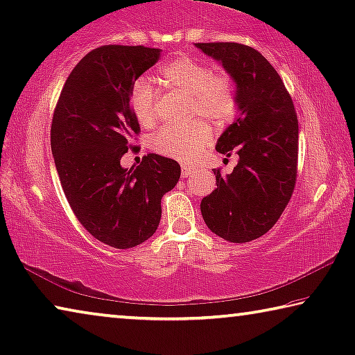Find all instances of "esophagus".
<instances>
[{
	"instance_id": "obj_1",
	"label": "esophagus",
	"mask_w": 355,
	"mask_h": 355,
	"mask_svg": "<svg viewBox=\"0 0 355 355\" xmlns=\"http://www.w3.org/2000/svg\"><path fill=\"white\" fill-rule=\"evenodd\" d=\"M196 171L193 167H188V166H182V177L183 178H189V177H193V173H194Z\"/></svg>"
}]
</instances>
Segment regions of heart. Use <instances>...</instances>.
<instances>
[{
    "label": "heart",
    "instance_id": "1",
    "mask_svg": "<svg viewBox=\"0 0 355 355\" xmlns=\"http://www.w3.org/2000/svg\"><path fill=\"white\" fill-rule=\"evenodd\" d=\"M159 76L168 87L193 96L191 115H202L216 125L230 121L237 112V93L232 78L215 72L210 64L193 56H178L161 67ZM131 107L145 126L153 125L156 92L145 77H139L131 88ZM211 140V129L204 121H193L183 128L167 126L151 137L156 153L180 161H193Z\"/></svg>",
    "mask_w": 355,
    "mask_h": 355
}]
</instances>
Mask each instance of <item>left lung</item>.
I'll return each instance as SVG.
<instances>
[{"mask_svg": "<svg viewBox=\"0 0 355 355\" xmlns=\"http://www.w3.org/2000/svg\"><path fill=\"white\" fill-rule=\"evenodd\" d=\"M202 53L223 64L235 83L239 115L216 142V151L239 155L216 189L200 202L207 227L232 243L267 234L294 193L299 121L275 67L252 47L235 42H198Z\"/></svg>", "mask_w": 355, "mask_h": 355, "instance_id": "obj_1", "label": "left lung"}]
</instances>
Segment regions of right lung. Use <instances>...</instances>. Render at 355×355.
<instances>
[{"label":"right lung","instance_id":"right-lung-1","mask_svg":"<svg viewBox=\"0 0 355 355\" xmlns=\"http://www.w3.org/2000/svg\"><path fill=\"white\" fill-rule=\"evenodd\" d=\"M161 49L103 46L78 61L61 89L50 144L66 199L94 239L116 250L134 248L156 232L161 199L175 187L177 161L150 153L121 167L139 123L132 83L157 63Z\"/></svg>","mask_w":355,"mask_h":355}]
</instances>
